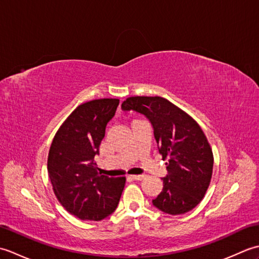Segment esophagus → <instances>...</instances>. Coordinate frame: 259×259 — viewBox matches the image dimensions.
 <instances>
[{
	"mask_svg": "<svg viewBox=\"0 0 259 259\" xmlns=\"http://www.w3.org/2000/svg\"><path fill=\"white\" fill-rule=\"evenodd\" d=\"M129 178L133 180H142V179H145V176L144 175H134V176H129Z\"/></svg>",
	"mask_w": 259,
	"mask_h": 259,
	"instance_id": "34e87169",
	"label": "esophagus"
}]
</instances>
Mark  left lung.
Segmentation results:
<instances>
[{
	"mask_svg": "<svg viewBox=\"0 0 259 259\" xmlns=\"http://www.w3.org/2000/svg\"><path fill=\"white\" fill-rule=\"evenodd\" d=\"M122 109L136 110L151 121L159 153L168 160L162 191L152 203L169 214L190 211L205 197L212 176V150L200 125L161 97L126 98Z\"/></svg>",
	"mask_w": 259,
	"mask_h": 259,
	"instance_id": "8db88e82",
	"label": "left lung"
}]
</instances>
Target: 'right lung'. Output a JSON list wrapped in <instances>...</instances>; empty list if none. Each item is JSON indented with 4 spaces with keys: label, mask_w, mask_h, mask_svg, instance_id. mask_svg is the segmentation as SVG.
<instances>
[{
    "label": "right lung",
    "mask_w": 259,
    "mask_h": 259,
    "mask_svg": "<svg viewBox=\"0 0 259 259\" xmlns=\"http://www.w3.org/2000/svg\"><path fill=\"white\" fill-rule=\"evenodd\" d=\"M119 99L76 107L60 125L48 156V174L59 202L82 221H102L117 208L125 178L99 175L93 158Z\"/></svg>",
    "instance_id": "right-lung-1"
}]
</instances>
